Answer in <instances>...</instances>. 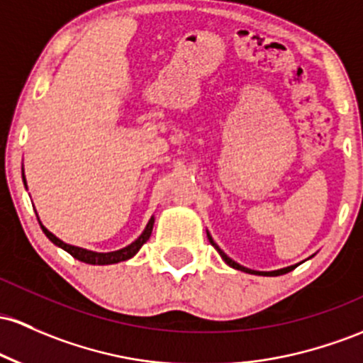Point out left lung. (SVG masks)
<instances>
[{
	"label": "left lung",
	"mask_w": 363,
	"mask_h": 363,
	"mask_svg": "<svg viewBox=\"0 0 363 363\" xmlns=\"http://www.w3.org/2000/svg\"><path fill=\"white\" fill-rule=\"evenodd\" d=\"M208 240H210V242H212V246L215 250H217L218 253H220V257H222V260L225 262L227 265L229 267H233V269H236V270H242V272H248V274H255V276H282V274H286V272H291V270L294 269V267L296 265H291V267H286V269H279V270H272V272H260V270H252V269H246V267H242V265H240L238 264V262H234L233 258H229L227 257V255L222 252L220 248H218L217 245H215V241L212 240V236H210L208 234Z\"/></svg>",
	"instance_id": "8db88e82"
}]
</instances>
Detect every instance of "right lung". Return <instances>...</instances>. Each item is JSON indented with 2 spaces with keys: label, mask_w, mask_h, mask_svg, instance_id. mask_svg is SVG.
<instances>
[{
  "label": "right lung",
  "mask_w": 363,
  "mask_h": 363,
  "mask_svg": "<svg viewBox=\"0 0 363 363\" xmlns=\"http://www.w3.org/2000/svg\"><path fill=\"white\" fill-rule=\"evenodd\" d=\"M23 184H26V177H23ZM39 224H41V222H39ZM153 224H155V217H151L148 225H146V229L143 230V234L138 238L136 241L130 242V245L125 246V248L117 250V252H110V253H98V252H91V250L79 248V246L67 245V242L58 240V238L55 236L53 233H50V230H48L43 224H41V229H43V233L46 234L48 240L53 242V245H57L62 250H65L67 253H70L72 257L77 258V260L84 262V264H91V265H110V264H118V262H123V260H129V258H133L134 255H136L139 250H141V246L150 240L151 230H153Z\"/></svg>",
  "instance_id": "add662e5"
}]
</instances>
